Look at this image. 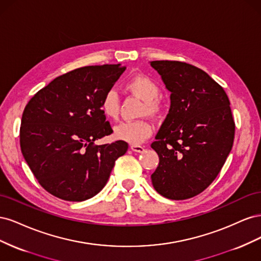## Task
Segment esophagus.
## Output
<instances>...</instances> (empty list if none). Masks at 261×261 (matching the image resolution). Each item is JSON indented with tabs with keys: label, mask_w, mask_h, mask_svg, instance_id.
<instances>
[{
	"label": "esophagus",
	"mask_w": 261,
	"mask_h": 261,
	"mask_svg": "<svg viewBox=\"0 0 261 261\" xmlns=\"http://www.w3.org/2000/svg\"><path fill=\"white\" fill-rule=\"evenodd\" d=\"M130 149L133 150L134 152H143L145 150V148L143 146H140V145H132Z\"/></svg>",
	"instance_id": "34e87169"
}]
</instances>
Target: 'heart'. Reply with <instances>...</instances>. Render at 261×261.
Returning a JSON list of instances; mask_svg holds the SVG:
<instances>
[{
  "label": "heart",
  "instance_id": "1",
  "mask_svg": "<svg viewBox=\"0 0 261 261\" xmlns=\"http://www.w3.org/2000/svg\"><path fill=\"white\" fill-rule=\"evenodd\" d=\"M125 88L144 101L141 115L148 114L149 116L158 117L162 114L163 106L158 99L160 94V87L151 77L144 74L134 75L125 83ZM100 108L106 117L110 120H116L120 110V99L117 92L113 89L107 91L100 102ZM152 130L151 123L146 120L122 122L115 126L114 136L126 143L138 145L151 136Z\"/></svg>",
  "mask_w": 261,
  "mask_h": 261
}]
</instances>
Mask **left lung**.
Returning <instances> with one entry per match:
<instances>
[{"label":"left lung","instance_id":"1","mask_svg":"<svg viewBox=\"0 0 261 261\" xmlns=\"http://www.w3.org/2000/svg\"><path fill=\"white\" fill-rule=\"evenodd\" d=\"M171 92V106L151 148L159 155L155 191L183 200L200 194L230 154L235 123L224 89L202 69L178 61H152Z\"/></svg>","mask_w":261,"mask_h":261}]
</instances>
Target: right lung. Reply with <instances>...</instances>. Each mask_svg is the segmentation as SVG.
Wrapping results in <instances>:
<instances>
[{"instance_id": "add662e5", "label": "right lung", "mask_w": 261, "mask_h": 261, "mask_svg": "<svg viewBox=\"0 0 261 261\" xmlns=\"http://www.w3.org/2000/svg\"><path fill=\"white\" fill-rule=\"evenodd\" d=\"M121 64L85 66L61 75L39 90L23 110L20 149L46 192L84 201L107 184L128 144L94 145L112 134L100 102L124 73Z\"/></svg>"}]
</instances>
